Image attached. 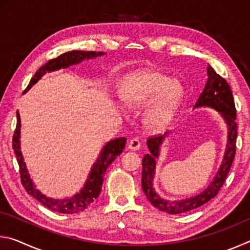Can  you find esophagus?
Wrapping results in <instances>:
<instances>
[{
  "label": "esophagus",
  "mask_w": 250,
  "mask_h": 250,
  "mask_svg": "<svg viewBox=\"0 0 250 250\" xmlns=\"http://www.w3.org/2000/svg\"><path fill=\"white\" fill-rule=\"evenodd\" d=\"M140 146H141V142L135 138L131 139V140L128 143V147L132 151H138L139 149H140Z\"/></svg>",
  "instance_id": "1"
}]
</instances>
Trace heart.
Instances as JSON below:
<instances>
[{
    "label": "heart",
    "instance_id": "heart-1",
    "mask_svg": "<svg viewBox=\"0 0 250 250\" xmlns=\"http://www.w3.org/2000/svg\"><path fill=\"white\" fill-rule=\"evenodd\" d=\"M184 95L180 80L162 71L141 69L134 71L122 83L120 97L129 107H141L146 102L142 122L150 130L163 129L170 124Z\"/></svg>",
    "mask_w": 250,
    "mask_h": 250
}]
</instances>
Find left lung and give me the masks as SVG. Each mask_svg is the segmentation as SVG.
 I'll return each mask as SVG.
<instances>
[{
  "instance_id": "8db88e82",
  "label": "left lung",
  "mask_w": 250,
  "mask_h": 250,
  "mask_svg": "<svg viewBox=\"0 0 250 250\" xmlns=\"http://www.w3.org/2000/svg\"><path fill=\"white\" fill-rule=\"evenodd\" d=\"M207 77L208 78H207L204 90L201 94L200 98L197 99L194 109L204 107L214 109L219 112L227 126V143L221 167H219L214 180L210 182L204 191L198 193L195 196L184 198V200L170 201L161 197L153 188V179L156 168V160L160 156L161 146L170 132H166L160 137L150 138L146 141L150 153H146L142 160V189L152 205L159 210L166 211L167 214H181L195 209L216 196L225 182L232 161H234L236 153L237 125L235 122L236 109L230 87L225 79L216 74V71L211 68L210 65L207 67Z\"/></svg>"
}]
</instances>
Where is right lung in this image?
<instances>
[{
	"mask_svg": "<svg viewBox=\"0 0 250 250\" xmlns=\"http://www.w3.org/2000/svg\"><path fill=\"white\" fill-rule=\"evenodd\" d=\"M104 53L103 52H84V50H70L65 54H62L54 59H50L44 66L36 71L34 77L31 79L28 86L26 88V92L34 86L39 80L43 77L46 73H52L55 70H59L62 68H68L71 65H78L83 61L97 58L98 56H103ZM18 116V124L13 135V149L15 152L16 158L20 166L21 180L24 186L25 191L29 195L36 198L37 201L42 203L44 206L47 207L50 210L57 211L62 214H76L79 211H83L89 207L96 198L99 196L101 186H103L104 173L107 171L108 167L116 160L118 155H120L125 146L126 139L125 137L117 138L113 140H110L104 145L101 149L99 156L97 158L96 162L92 164L89 174L86 183L83 184L82 189L78 193H76L74 196L62 198V200H56L44 195L36 185L34 184L31 175L26 167V163L24 162V156L21 151V117L19 111L16 112Z\"/></svg>",
	"mask_w": 250,
	"mask_h": 250,
	"instance_id": "obj_1",
	"label": "right lung"
}]
</instances>
